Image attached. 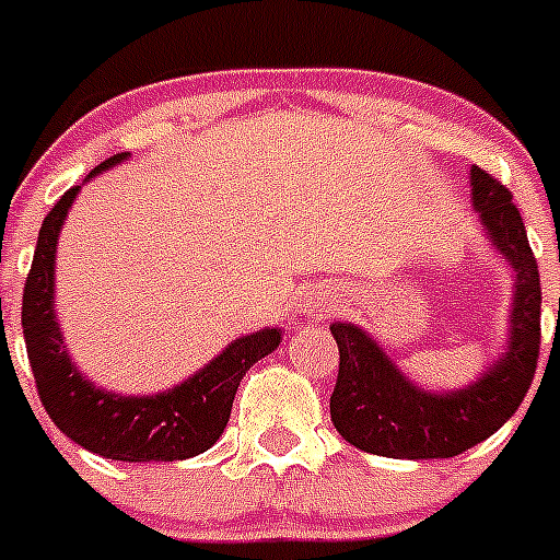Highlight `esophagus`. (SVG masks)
<instances>
[{
  "instance_id": "esophagus-1",
  "label": "esophagus",
  "mask_w": 560,
  "mask_h": 560,
  "mask_svg": "<svg viewBox=\"0 0 560 560\" xmlns=\"http://www.w3.org/2000/svg\"><path fill=\"white\" fill-rule=\"evenodd\" d=\"M302 307H305L307 316H327L330 314V300H325V296H316V300H307Z\"/></svg>"
}]
</instances>
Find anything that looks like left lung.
<instances>
[{
  "mask_svg": "<svg viewBox=\"0 0 560 560\" xmlns=\"http://www.w3.org/2000/svg\"><path fill=\"white\" fill-rule=\"evenodd\" d=\"M514 194L471 166V202L486 235L516 275L508 350L471 386L424 392L361 327L336 322L338 381L330 419L352 447L386 458H453L489 439L514 417L536 374L541 350V280Z\"/></svg>",
  "mask_w": 560,
  "mask_h": 560,
  "instance_id": "8db88e82",
  "label": "left lung"
}]
</instances>
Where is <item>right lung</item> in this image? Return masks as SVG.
Returning <instances> with one entry per match:
<instances>
[{
	"instance_id": "right-lung-1",
	"label": "right lung",
	"mask_w": 560,
	"mask_h": 560,
	"mask_svg": "<svg viewBox=\"0 0 560 560\" xmlns=\"http://www.w3.org/2000/svg\"><path fill=\"white\" fill-rule=\"evenodd\" d=\"M121 161H127V152L102 161L85 179ZM77 194L80 186L69 188L46 213L24 283L22 327L40 405L89 453L127 464L194 458L224 433L238 383L253 363L280 347V330L266 327L235 338L194 377L152 397H121L85 381L63 347L55 316V253Z\"/></svg>"
}]
</instances>
